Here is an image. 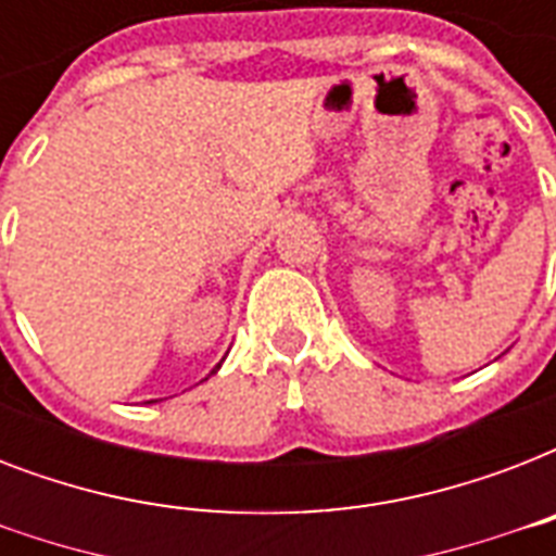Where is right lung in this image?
I'll return each instance as SVG.
<instances>
[{
    "instance_id": "1",
    "label": "right lung",
    "mask_w": 556,
    "mask_h": 556,
    "mask_svg": "<svg viewBox=\"0 0 556 556\" xmlns=\"http://www.w3.org/2000/svg\"><path fill=\"white\" fill-rule=\"evenodd\" d=\"M218 366H222V364H218ZM218 366H216V369H218ZM216 369H213V371H216ZM213 371H210V375H213ZM147 404H152V401H147Z\"/></svg>"
}]
</instances>
